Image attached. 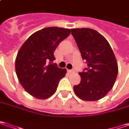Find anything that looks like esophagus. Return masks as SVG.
<instances>
[{
  "label": "esophagus",
  "instance_id": "obj_1",
  "mask_svg": "<svg viewBox=\"0 0 129 129\" xmlns=\"http://www.w3.org/2000/svg\"><path fill=\"white\" fill-rule=\"evenodd\" d=\"M68 72L69 73H75V71L74 70H68Z\"/></svg>",
  "mask_w": 129,
  "mask_h": 129
}]
</instances>
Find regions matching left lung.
I'll use <instances>...</instances> for the list:
<instances>
[{
  "label": "left lung",
  "instance_id": "obj_1",
  "mask_svg": "<svg viewBox=\"0 0 129 129\" xmlns=\"http://www.w3.org/2000/svg\"><path fill=\"white\" fill-rule=\"evenodd\" d=\"M71 34L88 66L78 73L81 82L73 86V91L81 100H99L111 91L116 81L118 71L116 56L107 40L95 30L72 28Z\"/></svg>",
  "mask_w": 129,
  "mask_h": 129
}]
</instances>
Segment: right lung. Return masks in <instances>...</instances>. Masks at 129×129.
<instances>
[{"mask_svg": "<svg viewBox=\"0 0 129 129\" xmlns=\"http://www.w3.org/2000/svg\"><path fill=\"white\" fill-rule=\"evenodd\" d=\"M71 34L69 28L48 27L38 30L20 47L16 58V72L21 86L30 95L46 99L55 93L66 69L53 63L54 51Z\"/></svg>", "mask_w": 129, "mask_h": 129, "instance_id": "1", "label": "right lung"}]
</instances>
